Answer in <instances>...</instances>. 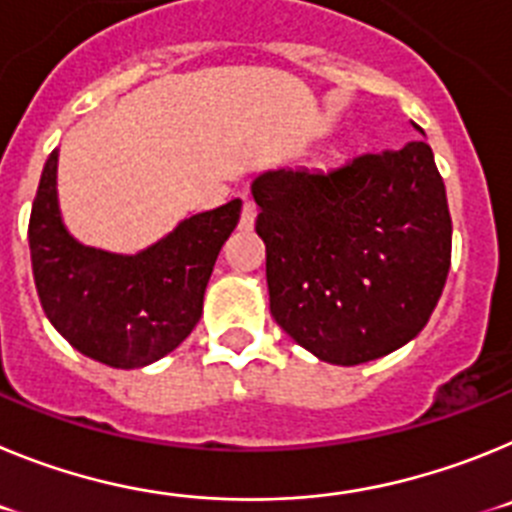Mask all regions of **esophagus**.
<instances>
[{
	"label": "esophagus",
	"instance_id": "obj_1",
	"mask_svg": "<svg viewBox=\"0 0 512 512\" xmlns=\"http://www.w3.org/2000/svg\"><path fill=\"white\" fill-rule=\"evenodd\" d=\"M256 223V202L251 197H243V212H241V228L251 230Z\"/></svg>",
	"mask_w": 512,
	"mask_h": 512
}]
</instances>
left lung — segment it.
<instances>
[{
	"mask_svg": "<svg viewBox=\"0 0 512 512\" xmlns=\"http://www.w3.org/2000/svg\"><path fill=\"white\" fill-rule=\"evenodd\" d=\"M251 194L271 315L302 348L356 366L425 328L451 266L446 187L425 140L341 169L264 171Z\"/></svg>",
	"mask_w": 512,
	"mask_h": 512,
	"instance_id": "8db88e82",
	"label": "left lung"
}]
</instances>
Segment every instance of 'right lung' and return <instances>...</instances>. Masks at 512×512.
<instances>
[{
	"mask_svg": "<svg viewBox=\"0 0 512 512\" xmlns=\"http://www.w3.org/2000/svg\"><path fill=\"white\" fill-rule=\"evenodd\" d=\"M241 200L200 212L138 253L87 246L58 207V148L48 156L30 212V259L40 305L76 351L115 369H138L171 354L200 323L217 253Z\"/></svg>",
	"mask_w": 512,
	"mask_h": 512,
	"instance_id": "obj_1",
	"label": "right lung"
}]
</instances>
